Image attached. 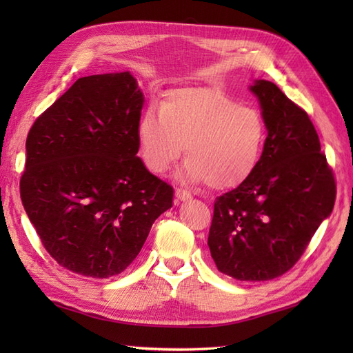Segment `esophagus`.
Wrapping results in <instances>:
<instances>
[{
  "mask_svg": "<svg viewBox=\"0 0 353 353\" xmlns=\"http://www.w3.org/2000/svg\"><path fill=\"white\" fill-rule=\"evenodd\" d=\"M176 200L177 201H188V200H191V194L188 191L177 188L176 190Z\"/></svg>",
  "mask_w": 353,
  "mask_h": 353,
  "instance_id": "1",
  "label": "esophagus"
}]
</instances>
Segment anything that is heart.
I'll return each mask as SVG.
<instances>
[{"label":"heart","mask_w":353,"mask_h":353,"mask_svg":"<svg viewBox=\"0 0 353 353\" xmlns=\"http://www.w3.org/2000/svg\"><path fill=\"white\" fill-rule=\"evenodd\" d=\"M265 137L258 109L212 88L176 89L138 123L139 154L150 171L163 172L186 144L182 177L215 190L235 188L250 177Z\"/></svg>","instance_id":"1"}]
</instances>
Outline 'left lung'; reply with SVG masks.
I'll use <instances>...</instances> for the list:
<instances>
[{
	"label": "left lung",
	"instance_id": "left-lung-1",
	"mask_svg": "<svg viewBox=\"0 0 353 353\" xmlns=\"http://www.w3.org/2000/svg\"><path fill=\"white\" fill-rule=\"evenodd\" d=\"M267 138L250 177L214 203L208 245L236 281H270L302 256L332 212L335 181L308 114L268 80H254Z\"/></svg>",
	"mask_w": 353,
	"mask_h": 353
}]
</instances>
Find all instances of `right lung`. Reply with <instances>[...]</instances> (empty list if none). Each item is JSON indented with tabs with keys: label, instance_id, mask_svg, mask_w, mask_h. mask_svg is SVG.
<instances>
[{
	"label": "right lung",
	"instance_id": "obj_1",
	"mask_svg": "<svg viewBox=\"0 0 353 353\" xmlns=\"http://www.w3.org/2000/svg\"><path fill=\"white\" fill-rule=\"evenodd\" d=\"M144 95L129 71L81 77L36 119L21 200L45 249L71 272L106 279L138 256L172 188L141 157Z\"/></svg>",
	"mask_w": 353,
	"mask_h": 353
}]
</instances>
